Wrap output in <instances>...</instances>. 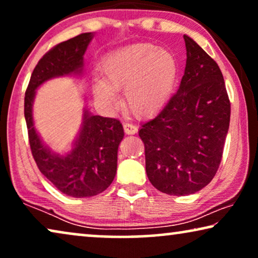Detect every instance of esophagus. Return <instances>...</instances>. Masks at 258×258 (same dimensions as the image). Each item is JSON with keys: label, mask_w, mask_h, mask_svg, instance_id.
Segmentation results:
<instances>
[{"label": "esophagus", "mask_w": 258, "mask_h": 258, "mask_svg": "<svg viewBox=\"0 0 258 258\" xmlns=\"http://www.w3.org/2000/svg\"><path fill=\"white\" fill-rule=\"evenodd\" d=\"M123 128H124V133L126 135H134L137 133V126L133 123H123Z\"/></svg>", "instance_id": "34e87169"}]
</instances>
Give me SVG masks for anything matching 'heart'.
Here are the masks:
<instances>
[{"mask_svg":"<svg viewBox=\"0 0 258 258\" xmlns=\"http://www.w3.org/2000/svg\"><path fill=\"white\" fill-rule=\"evenodd\" d=\"M175 56L153 43H135L107 54L101 62V79L93 82L96 101L105 107L117 104L124 87L126 108L136 116L157 111L170 96L177 79Z\"/></svg>","mask_w":258,"mask_h":258,"instance_id":"obj_1","label":"heart"}]
</instances>
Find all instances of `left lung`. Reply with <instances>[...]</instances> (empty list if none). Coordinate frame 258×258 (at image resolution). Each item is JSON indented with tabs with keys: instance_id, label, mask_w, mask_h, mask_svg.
Here are the masks:
<instances>
[{
	"instance_id": "8db88e82",
	"label": "left lung",
	"mask_w": 258,
	"mask_h": 258,
	"mask_svg": "<svg viewBox=\"0 0 258 258\" xmlns=\"http://www.w3.org/2000/svg\"><path fill=\"white\" fill-rule=\"evenodd\" d=\"M184 75L174 96L141 125L146 171L168 195L195 194L220 167L230 123V101L217 63L184 35Z\"/></svg>"
}]
</instances>
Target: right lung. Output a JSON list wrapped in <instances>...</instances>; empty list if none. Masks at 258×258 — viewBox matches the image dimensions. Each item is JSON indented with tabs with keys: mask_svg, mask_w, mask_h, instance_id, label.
<instances>
[{
	"mask_svg": "<svg viewBox=\"0 0 258 258\" xmlns=\"http://www.w3.org/2000/svg\"><path fill=\"white\" fill-rule=\"evenodd\" d=\"M93 37V33H84L50 49L35 67L24 96L30 149L38 169L59 191L76 199L101 194L114 181L118 146L124 136L121 122L93 115L84 109L82 126L73 149L59 155L42 142L35 129L33 103L36 89L45 81L82 75L83 56Z\"/></svg>",
	"mask_w": 258,
	"mask_h": 258,
	"instance_id": "obj_1",
	"label": "right lung"
}]
</instances>
